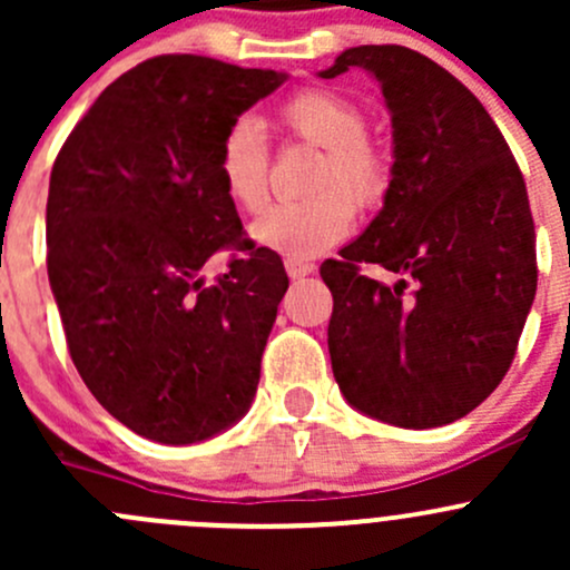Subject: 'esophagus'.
I'll return each instance as SVG.
<instances>
[{"label":"esophagus","mask_w":570,"mask_h":570,"mask_svg":"<svg viewBox=\"0 0 570 570\" xmlns=\"http://www.w3.org/2000/svg\"><path fill=\"white\" fill-rule=\"evenodd\" d=\"M286 273H289V278H306V275H312L314 264L312 262H303V258H286Z\"/></svg>","instance_id":"1"}]
</instances>
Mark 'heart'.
I'll use <instances>...</instances> for the list:
<instances>
[{
    "mask_svg": "<svg viewBox=\"0 0 570 570\" xmlns=\"http://www.w3.org/2000/svg\"><path fill=\"white\" fill-rule=\"evenodd\" d=\"M281 120L301 140L325 148L312 178L317 195L278 204L256 217L250 237L258 248L289 258H314L347 237L353 204L383 198L389 165L366 137V115L347 96L333 90H301L281 107ZM269 154L256 120L243 118L226 131L217 151V174L228 198L245 212H258L269 198Z\"/></svg>",
    "mask_w": 570,
    "mask_h": 570,
    "instance_id": "obj_1",
    "label": "heart"
}]
</instances>
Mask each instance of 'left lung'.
<instances>
[{
  "label": "left lung",
  "mask_w": 570,
  "mask_h": 570,
  "mask_svg": "<svg viewBox=\"0 0 570 570\" xmlns=\"http://www.w3.org/2000/svg\"><path fill=\"white\" fill-rule=\"evenodd\" d=\"M364 68L392 115L383 209L320 267L333 295V377L355 411L407 430L474 411L513 364L538 267L524 176L465 85L405 46H353L320 71ZM401 275L386 287L360 273Z\"/></svg>",
  "instance_id": "obj_1"
}]
</instances>
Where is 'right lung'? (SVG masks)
Returning <instances> with one entry per match:
<instances>
[{"label": "right lung", "mask_w": 570, "mask_h": 570, "mask_svg": "<svg viewBox=\"0 0 570 570\" xmlns=\"http://www.w3.org/2000/svg\"><path fill=\"white\" fill-rule=\"evenodd\" d=\"M284 71L198 55L140 62L60 148L46 267L68 350L109 416L157 444H198L248 413L289 278L243 239L217 151ZM244 250L206 285L203 264Z\"/></svg>", "instance_id": "1"}]
</instances>
